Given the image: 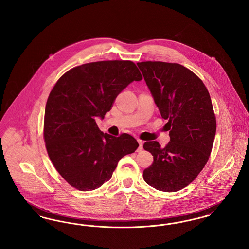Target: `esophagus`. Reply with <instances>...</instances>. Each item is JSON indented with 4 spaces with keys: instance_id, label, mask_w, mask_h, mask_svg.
<instances>
[{
    "instance_id": "obj_1",
    "label": "esophagus",
    "mask_w": 249,
    "mask_h": 249,
    "mask_svg": "<svg viewBox=\"0 0 249 249\" xmlns=\"http://www.w3.org/2000/svg\"><path fill=\"white\" fill-rule=\"evenodd\" d=\"M137 142L139 143V147H138V150L141 151L142 149V141L141 139H137Z\"/></svg>"
}]
</instances>
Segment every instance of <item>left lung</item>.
Segmentation results:
<instances>
[{
  "label": "left lung",
  "instance_id": "obj_1",
  "mask_svg": "<svg viewBox=\"0 0 249 249\" xmlns=\"http://www.w3.org/2000/svg\"><path fill=\"white\" fill-rule=\"evenodd\" d=\"M154 97L162 119H167L170 142L164 147L147 141L143 148L153 163L142 172L149 186L165 192L186 188L207 163L213 147L216 120L210 94L193 71L178 63H137Z\"/></svg>",
  "mask_w": 249,
  "mask_h": 249
}]
</instances>
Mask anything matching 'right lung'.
<instances>
[{
    "label": "right lung",
    "mask_w": 249,
    "mask_h": 249,
    "mask_svg": "<svg viewBox=\"0 0 249 249\" xmlns=\"http://www.w3.org/2000/svg\"><path fill=\"white\" fill-rule=\"evenodd\" d=\"M142 76L130 60L82 64L62 74L48 98L44 140L56 170L72 188L96 190L112 178L119 160L139 146L128 133L119 137L99 130L117 96Z\"/></svg>",
    "instance_id": "add662e5"
}]
</instances>
